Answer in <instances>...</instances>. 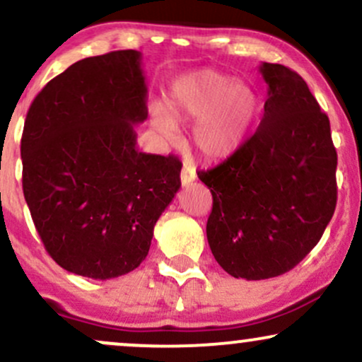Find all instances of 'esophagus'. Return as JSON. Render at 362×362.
Masks as SVG:
<instances>
[{"label": "esophagus", "mask_w": 362, "mask_h": 362, "mask_svg": "<svg viewBox=\"0 0 362 362\" xmlns=\"http://www.w3.org/2000/svg\"><path fill=\"white\" fill-rule=\"evenodd\" d=\"M195 178H197V175H195V170L190 167V165H184V168H182V173H180L182 185L192 184Z\"/></svg>", "instance_id": "34e87169"}]
</instances>
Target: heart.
I'll list each match as a JSON object with an SVG mask.
<instances>
[{"label": "heart", "instance_id": "obj_1", "mask_svg": "<svg viewBox=\"0 0 362 362\" xmlns=\"http://www.w3.org/2000/svg\"><path fill=\"white\" fill-rule=\"evenodd\" d=\"M258 111V94L246 82L200 71L177 81L167 111H153V126L162 136L172 138L175 123L197 121L192 129L195 150L207 160H223L243 146Z\"/></svg>", "mask_w": 362, "mask_h": 362}]
</instances>
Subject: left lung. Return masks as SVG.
Here are the masks:
<instances>
[{"label": "left lung", "mask_w": 362, "mask_h": 362, "mask_svg": "<svg viewBox=\"0 0 362 362\" xmlns=\"http://www.w3.org/2000/svg\"><path fill=\"white\" fill-rule=\"evenodd\" d=\"M263 119L251 138L199 178L212 194L207 241L234 278L267 280L295 268L320 241L337 202L330 123L307 82L263 62Z\"/></svg>", "instance_id": "obj_1"}]
</instances>
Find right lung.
Returning a JSON list of instances; mask_svg holds the SVG:
<instances>
[{"instance_id":"obj_1","label":"right lung","mask_w":362,"mask_h":362,"mask_svg":"<svg viewBox=\"0 0 362 362\" xmlns=\"http://www.w3.org/2000/svg\"><path fill=\"white\" fill-rule=\"evenodd\" d=\"M146 94L141 54L116 50L72 64L30 106L25 200L47 252L67 272L110 280L138 268L180 189L177 156L136 146Z\"/></svg>"}]
</instances>
